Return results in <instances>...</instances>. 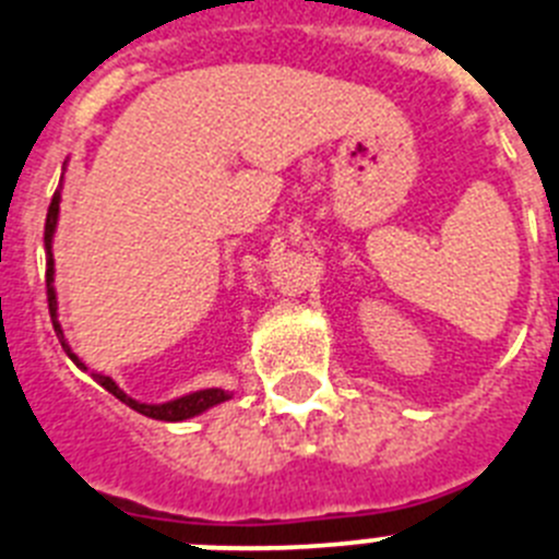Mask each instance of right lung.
<instances>
[{"mask_svg":"<svg viewBox=\"0 0 559 559\" xmlns=\"http://www.w3.org/2000/svg\"><path fill=\"white\" fill-rule=\"evenodd\" d=\"M58 201H61V190H56V195H52V201H49L47 224H44V246H47V302H49V316H52V328H56V335H58V341H61V347L67 349V355L75 360L78 367H83L81 360H78V355L69 353L67 341H63V333H61V324L56 322V288H52V231H56V224H58ZM95 380L100 383L103 389H106V392H111L114 397L122 400L126 406H131L133 412H140V414H145V417H153V419H165V423L190 419V417H195V414L206 412V408L218 406V403L229 400V392H221V389H204V392H192V394H187V397L162 403V406H147V403H136V400L128 397V394L122 392V389L117 386L111 378H106V374H95Z\"/></svg>","mask_w":559,"mask_h":559,"instance_id":"1","label":"right lung"}]
</instances>
